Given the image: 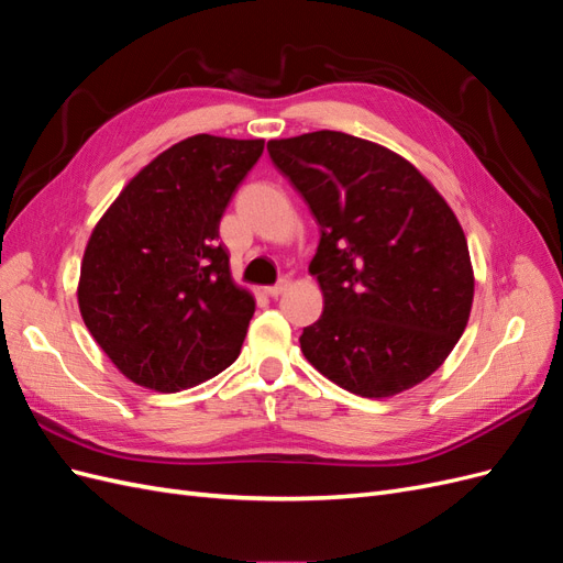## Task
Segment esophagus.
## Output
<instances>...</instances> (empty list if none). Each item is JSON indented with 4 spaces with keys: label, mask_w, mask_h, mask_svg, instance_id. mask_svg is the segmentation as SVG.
<instances>
[{
    "label": "esophagus",
    "mask_w": 563,
    "mask_h": 563,
    "mask_svg": "<svg viewBox=\"0 0 563 563\" xmlns=\"http://www.w3.org/2000/svg\"><path fill=\"white\" fill-rule=\"evenodd\" d=\"M288 286H291V282H288V279H279L275 286H265V294H267L269 298H277V296H282V294L286 291Z\"/></svg>",
    "instance_id": "34e87169"
}]
</instances>
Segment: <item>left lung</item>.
I'll return each instance as SVG.
<instances>
[{
  "mask_svg": "<svg viewBox=\"0 0 563 563\" xmlns=\"http://www.w3.org/2000/svg\"><path fill=\"white\" fill-rule=\"evenodd\" d=\"M267 152L321 234L310 272L323 312L300 335L308 362L368 399L430 378L474 298L465 232L444 197L391 150L340 131L269 141Z\"/></svg>",
  "mask_w": 563,
  "mask_h": 563,
  "instance_id": "8db88e82",
  "label": "left lung"
}]
</instances>
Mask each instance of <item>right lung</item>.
I'll return each instance as SVG.
<instances>
[{"label": "right lung", "mask_w": 563, "mask_h": 563, "mask_svg": "<svg viewBox=\"0 0 563 563\" xmlns=\"http://www.w3.org/2000/svg\"><path fill=\"white\" fill-rule=\"evenodd\" d=\"M263 147L209 133L185 139L131 178L93 228L79 312L135 385L187 389L240 356L255 300L232 282L218 228Z\"/></svg>", "instance_id": "obj_1"}]
</instances>
